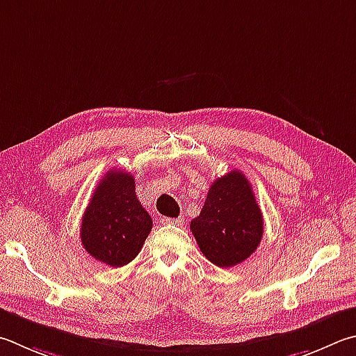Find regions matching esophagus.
<instances>
[{
  "mask_svg": "<svg viewBox=\"0 0 356 356\" xmlns=\"http://www.w3.org/2000/svg\"><path fill=\"white\" fill-rule=\"evenodd\" d=\"M161 222L168 225H182L184 219L182 218H161Z\"/></svg>",
  "mask_w": 356,
  "mask_h": 356,
  "instance_id": "esophagus-1",
  "label": "esophagus"
}]
</instances>
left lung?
Listing matches in <instances>:
<instances>
[{"mask_svg":"<svg viewBox=\"0 0 356 356\" xmlns=\"http://www.w3.org/2000/svg\"><path fill=\"white\" fill-rule=\"evenodd\" d=\"M190 229L200 252L219 268L236 266L254 254L263 236V213L241 171H230L211 184Z\"/></svg>","mask_w":356,"mask_h":356,"instance_id":"8db88e82","label":"left lung"}]
</instances>
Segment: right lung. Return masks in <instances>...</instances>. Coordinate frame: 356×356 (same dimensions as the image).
<instances>
[{
    "mask_svg": "<svg viewBox=\"0 0 356 356\" xmlns=\"http://www.w3.org/2000/svg\"><path fill=\"white\" fill-rule=\"evenodd\" d=\"M151 229L152 219L135 195L132 174L106 172L83 211V249L98 261L121 268L140 254Z\"/></svg>",
    "mask_w": 356,
    "mask_h": 356,
    "instance_id": "1",
    "label": "right lung"
}]
</instances>
